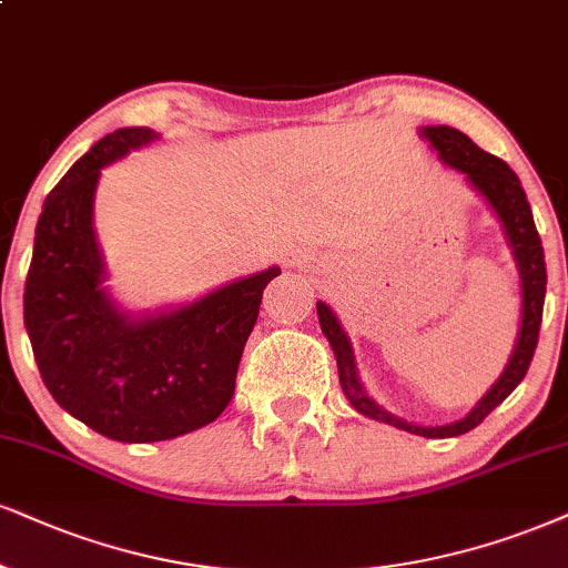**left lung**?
<instances>
[{"instance_id": "obj_1", "label": "left lung", "mask_w": 568, "mask_h": 568, "mask_svg": "<svg viewBox=\"0 0 568 568\" xmlns=\"http://www.w3.org/2000/svg\"><path fill=\"white\" fill-rule=\"evenodd\" d=\"M422 139L429 142V146L437 152L439 160L453 171H458L466 179V184L487 202L498 219L503 234L510 247V255L516 261V271H519V286H521V324L519 337H516L514 353L503 368V374L495 379L481 400L466 413L464 418L443 426H422L410 424L405 418L389 413L384 405H379L368 395L358 379V366H355L353 342H349L347 332L342 328L339 318L326 303H316L318 324L328 345L334 349L339 371V384L345 397L361 416L374 418V422L397 426V429L418 434V437L443 439V437H458V434L471 432L479 426L506 397L519 387L531 358H535L537 337H540V321H542V303H545V284H548V273H545V252L540 234L535 229V219H531V207L527 202V192L521 189V181L510 168L503 163L500 158L489 155V152L479 150L477 144L468 139L464 131L450 129V125H424Z\"/></svg>"}]
</instances>
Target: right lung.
I'll list each match as a JSON object with an SVG mask.
<instances>
[{
	"instance_id": "1",
	"label": "right lung",
	"mask_w": 568,
	"mask_h": 568,
	"mask_svg": "<svg viewBox=\"0 0 568 568\" xmlns=\"http://www.w3.org/2000/svg\"><path fill=\"white\" fill-rule=\"evenodd\" d=\"M118 129L75 160L41 207L23 321L33 358L60 408L118 443H158L221 416L263 290L282 268L250 273L192 303L131 313L108 290L94 231L102 168L158 142Z\"/></svg>"
}]
</instances>
